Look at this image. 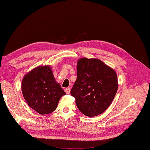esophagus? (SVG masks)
I'll return each instance as SVG.
<instances>
[{
	"label": "esophagus",
	"instance_id": "34e87169",
	"mask_svg": "<svg viewBox=\"0 0 150 150\" xmlns=\"http://www.w3.org/2000/svg\"><path fill=\"white\" fill-rule=\"evenodd\" d=\"M70 91H71V88L69 87L68 88H66L65 89V92L67 93V94H69L70 93Z\"/></svg>",
	"mask_w": 150,
	"mask_h": 150
}]
</instances>
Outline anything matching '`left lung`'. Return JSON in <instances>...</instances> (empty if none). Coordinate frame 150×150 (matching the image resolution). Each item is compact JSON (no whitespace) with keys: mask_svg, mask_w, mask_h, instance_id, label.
<instances>
[{"mask_svg":"<svg viewBox=\"0 0 150 150\" xmlns=\"http://www.w3.org/2000/svg\"><path fill=\"white\" fill-rule=\"evenodd\" d=\"M77 78L71 90L76 105L85 116L93 117L105 112L118 90L116 72L102 61L82 58L78 61Z\"/></svg>","mask_w":150,"mask_h":150,"instance_id":"obj_1","label":"left lung"}]
</instances>
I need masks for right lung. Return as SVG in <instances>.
I'll return each instance as SVG.
<instances>
[{
    "label": "right lung",
    "mask_w": 150,
    "mask_h": 150,
    "mask_svg": "<svg viewBox=\"0 0 150 150\" xmlns=\"http://www.w3.org/2000/svg\"><path fill=\"white\" fill-rule=\"evenodd\" d=\"M22 91L28 106L40 115L54 111L61 97L65 95L55 82L50 66H39L25 75Z\"/></svg>",
    "instance_id": "add662e5"
}]
</instances>
